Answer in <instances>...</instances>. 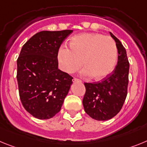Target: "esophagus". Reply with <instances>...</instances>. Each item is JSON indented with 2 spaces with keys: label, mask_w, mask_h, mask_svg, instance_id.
I'll return each mask as SVG.
<instances>
[{
  "label": "esophagus",
  "mask_w": 147,
  "mask_h": 147,
  "mask_svg": "<svg viewBox=\"0 0 147 147\" xmlns=\"http://www.w3.org/2000/svg\"><path fill=\"white\" fill-rule=\"evenodd\" d=\"M72 81H73V83H81V80H79V79L77 78H74L73 80H72Z\"/></svg>",
  "instance_id": "obj_1"
}]
</instances>
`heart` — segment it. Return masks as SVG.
<instances>
[{
    "label": "heart",
    "instance_id": "1",
    "mask_svg": "<svg viewBox=\"0 0 147 147\" xmlns=\"http://www.w3.org/2000/svg\"><path fill=\"white\" fill-rule=\"evenodd\" d=\"M69 47H61L58 53L59 66L66 73H75L83 66L85 76L100 81L114 69L118 49L110 37L99 33H81L71 38Z\"/></svg>",
    "mask_w": 147,
    "mask_h": 147
}]
</instances>
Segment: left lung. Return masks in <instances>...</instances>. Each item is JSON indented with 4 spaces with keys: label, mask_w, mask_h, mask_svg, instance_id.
Returning <instances> with one entry per match:
<instances>
[{
    "label": "left lung",
    "mask_w": 147,
    "mask_h": 147,
    "mask_svg": "<svg viewBox=\"0 0 147 147\" xmlns=\"http://www.w3.org/2000/svg\"><path fill=\"white\" fill-rule=\"evenodd\" d=\"M109 33L118 49V63L112 74L101 82L84 84V110L97 121H107L115 117L123 107L127 95L129 63L127 51L118 38Z\"/></svg>",
    "instance_id": "1"
}]
</instances>
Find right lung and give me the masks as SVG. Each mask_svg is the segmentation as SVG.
I'll return each instance as SVG.
<instances>
[{
	"mask_svg": "<svg viewBox=\"0 0 147 147\" xmlns=\"http://www.w3.org/2000/svg\"><path fill=\"white\" fill-rule=\"evenodd\" d=\"M72 30L41 31L23 46L17 61L20 100L38 119L54 117L61 109L72 78L58 69L60 46Z\"/></svg>",
	"mask_w": 147,
	"mask_h": 147,
	"instance_id": "1",
	"label": "right lung"
}]
</instances>
